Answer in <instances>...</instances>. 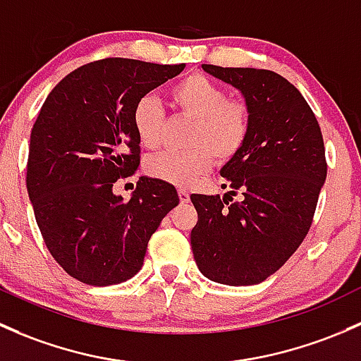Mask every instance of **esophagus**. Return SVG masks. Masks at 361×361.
I'll list each match as a JSON object with an SVG mask.
<instances>
[{"label": "esophagus", "mask_w": 361, "mask_h": 361, "mask_svg": "<svg viewBox=\"0 0 361 361\" xmlns=\"http://www.w3.org/2000/svg\"><path fill=\"white\" fill-rule=\"evenodd\" d=\"M179 200H180V203H188L189 202V192L184 191V189H179Z\"/></svg>", "instance_id": "obj_1"}]
</instances>
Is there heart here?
I'll list each match as a JSON object with an SVG mask.
<instances>
[{
	"instance_id": "heart-1",
	"label": "heart",
	"mask_w": 361,
	"mask_h": 361,
	"mask_svg": "<svg viewBox=\"0 0 361 361\" xmlns=\"http://www.w3.org/2000/svg\"><path fill=\"white\" fill-rule=\"evenodd\" d=\"M169 100L176 116L189 120L185 151H166L147 161L146 172L153 179L189 188L210 170L235 159L247 144L252 130L250 104L228 97L224 88L205 74H189L173 83ZM133 132L146 149L159 146L166 116L158 100L144 95L132 111Z\"/></svg>"
}]
</instances>
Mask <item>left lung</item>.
Segmentation results:
<instances>
[{
  "mask_svg": "<svg viewBox=\"0 0 361 361\" xmlns=\"http://www.w3.org/2000/svg\"><path fill=\"white\" fill-rule=\"evenodd\" d=\"M202 68L245 95L252 130L221 170L228 195L191 196L198 212L192 255L212 281L261 283L290 259L313 224L326 177L322 130L306 99L274 71Z\"/></svg>",
  "mask_w": 361,
  "mask_h": 361,
  "instance_id": "8db88e82",
  "label": "left lung"
}]
</instances>
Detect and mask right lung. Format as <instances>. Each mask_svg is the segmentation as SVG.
<instances>
[{
  "label": "right lung",
  "mask_w": 361,
  "mask_h": 361,
  "mask_svg": "<svg viewBox=\"0 0 361 361\" xmlns=\"http://www.w3.org/2000/svg\"><path fill=\"white\" fill-rule=\"evenodd\" d=\"M184 68L102 59L69 73L43 102L25 184L48 252L81 283L106 287L135 276L149 238L179 205L169 182L140 177L128 202L113 184L139 169L133 106Z\"/></svg>",
  "instance_id": "obj_1"
}]
</instances>
